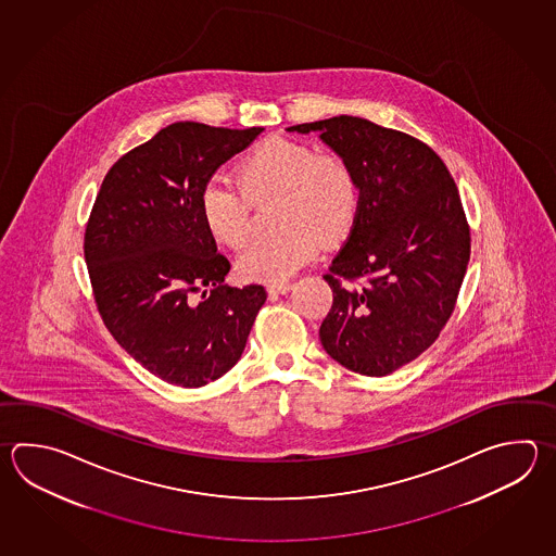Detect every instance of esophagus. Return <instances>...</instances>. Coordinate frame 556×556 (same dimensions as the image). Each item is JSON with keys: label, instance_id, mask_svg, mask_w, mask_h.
<instances>
[{"label": "esophagus", "instance_id": "obj_1", "mask_svg": "<svg viewBox=\"0 0 556 556\" xmlns=\"http://www.w3.org/2000/svg\"><path fill=\"white\" fill-rule=\"evenodd\" d=\"M291 289H293V285L291 283L267 285V293H269V295H285V293H289Z\"/></svg>", "mask_w": 556, "mask_h": 556}]
</instances>
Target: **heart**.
<instances>
[{"label":"heart","mask_w":556,"mask_h":556,"mask_svg":"<svg viewBox=\"0 0 556 556\" xmlns=\"http://www.w3.org/2000/svg\"><path fill=\"white\" fill-rule=\"evenodd\" d=\"M238 178L241 188L210 180L202 190L200 212L210 236L239 250L250 236V198H277V226L283 227L239 255L236 267L245 281L289 279L317 255L318 239L339 241L356 216L358 192L346 162L306 142L265 138L239 162Z\"/></svg>","instance_id":"obj_1"}]
</instances>
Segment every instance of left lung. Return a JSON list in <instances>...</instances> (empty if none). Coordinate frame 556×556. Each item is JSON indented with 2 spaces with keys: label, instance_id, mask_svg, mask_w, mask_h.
Instances as JSON below:
<instances>
[{
  "label": "left lung",
  "instance_id": "left-lung-1",
  "mask_svg": "<svg viewBox=\"0 0 556 556\" xmlns=\"http://www.w3.org/2000/svg\"><path fill=\"white\" fill-rule=\"evenodd\" d=\"M287 130L317 132L358 190L351 236L325 275L323 349L352 372L392 375L440 337L464 283L471 243L454 178L428 144L366 118Z\"/></svg>",
  "mask_w": 556,
  "mask_h": 556
}]
</instances>
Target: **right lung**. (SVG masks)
Here are the masks:
<instances>
[{
  "label": "right lung",
  "mask_w": 556,
  "mask_h": 556,
  "mask_svg": "<svg viewBox=\"0 0 556 556\" xmlns=\"http://www.w3.org/2000/svg\"><path fill=\"white\" fill-rule=\"evenodd\" d=\"M263 128L174 123L114 164L85 231V260L106 329L148 372L200 388L238 363L267 293L224 285L200 195ZM202 292L195 304L191 295Z\"/></svg>",
  "instance_id": "add662e5"
}]
</instances>
